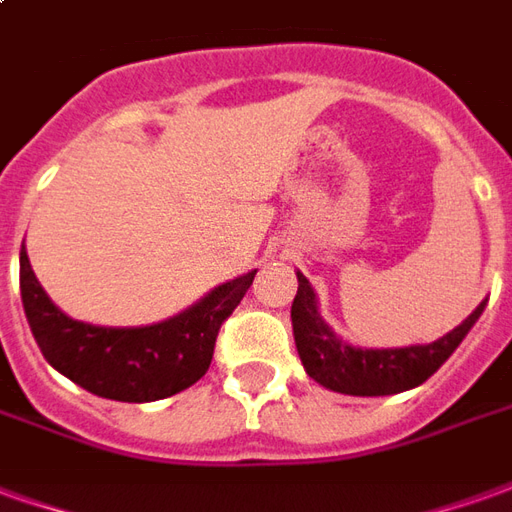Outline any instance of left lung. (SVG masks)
<instances>
[{
  "instance_id": "8db88e82",
  "label": "left lung",
  "mask_w": 512,
  "mask_h": 512,
  "mask_svg": "<svg viewBox=\"0 0 512 512\" xmlns=\"http://www.w3.org/2000/svg\"><path fill=\"white\" fill-rule=\"evenodd\" d=\"M296 277H299V290L290 307V321H293L301 365L307 376L340 395H397L428 381L463 343V337L483 315L488 301H480L477 310L461 326H455L436 343L408 345V348H356L345 343L343 337H337L329 329V323L323 321L310 279L299 271Z\"/></svg>"
}]
</instances>
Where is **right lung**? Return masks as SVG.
Instances as JSON below:
<instances>
[{
	"label": "right lung",
	"mask_w": 512,
	"mask_h": 512,
	"mask_svg": "<svg viewBox=\"0 0 512 512\" xmlns=\"http://www.w3.org/2000/svg\"><path fill=\"white\" fill-rule=\"evenodd\" d=\"M255 274L213 288L169 321L112 329L73 321L54 307L21 244V301L46 362L87 392L120 403H150L197 384L211 367L222 323L241 304Z\"/></svg>",
	"instance_id": "obj_1"
}]
</instances>
